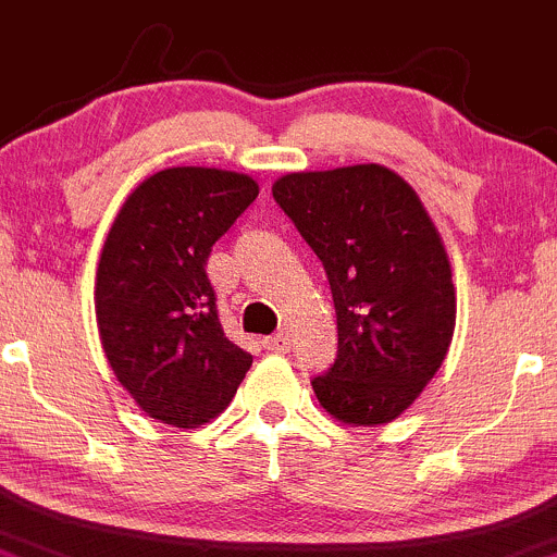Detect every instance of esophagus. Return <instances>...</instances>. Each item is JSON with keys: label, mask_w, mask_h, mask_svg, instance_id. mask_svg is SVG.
Instances as JSON below:
<instances>
[{"label": "esophagus", "mask_w": 557, "mask_h": 557, "mask_svg": "<svg viewBox=\"0 0 557 557\" xmlns=\"http://www.w3.org/2000/svg\"><path fill=\"white\" fill-rule=\"evenodd\" d=\"M263 349H269V352H288L290 349V336H288V331H280V333H274V336H267L263 338Z\"/></svg>", "instance_id": "1"}]
</instances>
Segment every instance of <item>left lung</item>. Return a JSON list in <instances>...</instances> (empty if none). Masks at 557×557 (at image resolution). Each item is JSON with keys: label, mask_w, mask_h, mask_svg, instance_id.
Masks as SVG:
<instances>
[{"label": "left lung", "mask_w": 557, "mask_h": 557, "mask_svg": "<svg viewBox=\"0 0 557 557\" xmlns=\"http://www.w3.org/2000/svg\"><path fill=\"white\" fill-rule=\"evenodd\" d=\"M274 202L327 274L338 352L312 379L344 424L397 419L446 360L456 325L450 263L417 191L382 165L288 173Z\"/></svg>", "instance_id": "1"}]
</instances>
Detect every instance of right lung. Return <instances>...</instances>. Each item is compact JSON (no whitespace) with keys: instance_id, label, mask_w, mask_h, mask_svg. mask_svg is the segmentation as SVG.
<instances>
[{"instance_id":"add662e5","label":"right lung","mask_w":557,"mask_h":557,"mask_svg":"<svg viewBox=\"0 0 557 557\" xmlns=\"http://www.w3.org/2000/svg\"><path fill=\"white\" fill-rule=\"evenodd\" d=\"M256 197L248 175L168 168L116 213L98 263V331L116 382L151 419L186 430L219 417L253 362L224 336L205 267Z\"/></svg>"}]
</instances>
